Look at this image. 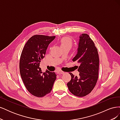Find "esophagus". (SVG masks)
Returning <instances> with one entry per match:
<instances>
[{
  "label": "esophagus",
  "instance_id": "esophagus-1",
  "mask_svg": "<svg viewBox=\"0 0 120 120\" xmlns=\"http://www.w3.org/2000/svg\"><path fill=\"white\" fill-rule=\"evenodd\" d=\"M56 72H57V74H62L64 73V72L63 71H61V70H59V71H56Z\"/></svg>",
  "mask_w": 120,
  "mask_h": 120
}]
</instances>
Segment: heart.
Segmentation results:
<instances>
[{"instance_id":"b5f03b06","label":"heart","mask_w":120,"mask_h":120,"mask_svg":"<svg viewBox=\"0 0 120 120\" xmlns=\"http://www.w3.org/2000/svg\"><path fill=\"white\" fill-rule=\"evenodd\" d=\"M72 45V41L70 38L66 37L61 38L60 40V45L63 48L64 46H69L71 47Z\"/></svg>"}]
</instances>
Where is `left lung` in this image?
I'll list each match as a JSON object with an SVG mask.
<instances>
[{"instance_id": "left-lung-1", "label": "left lung", "mask_w": 120, "mask_h": 120, "mask_svg": "<svg viewBox=\"0 0 120 120\" xmlns=\"http://www.w3.org/2000/svg\"><path fill=\"white\" fill-rule=\"evenodd\" d=\"M78 52L72 61L80 66L78 77L70 72L71 81L67 86L70 91L75 96L82 97L88 95L95 86L99 75V58L95 43L86 34L80 35Z\"/></svg>"}]
</instances>
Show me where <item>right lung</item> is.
I'll return each mask as SVG.
<instances>
[{
	"label": "right lung",
	"mask_w": 120,
	"mask_h": 120,
	"mask_svg": "<svg viewBox=\"0 0 120 120\" xmlns=\"http://www.w3.org/2000/svg\"><path fill=\"white\" fill-rule=\"evenodd\" d=\"M55 38L34 35L28 40L21 52L19 61L21 77L28 91L35 97H42L49 93L56 79L55 72L46 70L42 75L39 68L47 48Z\"/></svg>",
	"instance_id": "right-lung-1"
}]
</instances>
